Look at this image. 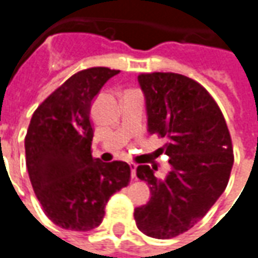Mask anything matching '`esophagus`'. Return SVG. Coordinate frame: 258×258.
Segmentation results:
<instances>
[{"label":"esophagus","mask_w":258,"mask_h":258,"mask_svg":"<svg viewBox=\"0 0 258 258\" xmlns=\"http://www.w3.org/2000/svg\"><path fill=\"white\" fill-rule=\"evenodd\" d=\"M130 169H131V178H136L137 173V164L136 162H130Z\"/></svg>","instance_id":"obj_1"}]
</instances>
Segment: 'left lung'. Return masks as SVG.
I'll return each instance as SVG.
<instances>
[{"label":"left lung","mask_w":258,"mask_h":258,"mask_svg":"<svg viewBox=\"0 0 258 258\" xmlns=\"http://www.w3.org/2000/svg\"><path fill=\"white\" fill-rule=\"evenodd\" d=\"M148 131L166 138L171 172L159 179L154 166L137 176L151 199L134 210L137 227L154 239H172L202 219L223 194L233 166L232 137L223 113L201 83L172 72L140 73Z\"/></svg>","instance_id":"obj_1"}]
</instances>
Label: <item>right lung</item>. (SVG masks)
Wrapping results in <instances>:
<instances>
[{
    "label": "right lung",
    "instance_id": "add662e5",
    "mask_svg": "<svg viewBox=\"0 0 258 258\" xmlns=\"http://www.w3.org/2000/svg\"><path fill=\"white\" fill-rule=\"evenodd\" d=\"M118 72L89 68L75 73L42 101L29 122V179L45 215L62 229L87 232L97 227L110 196L131 179L127 162L92 157V101Z\"/></svg>",
    "mask_w": 258,
    "mask_h": 258
}]
</instances>
